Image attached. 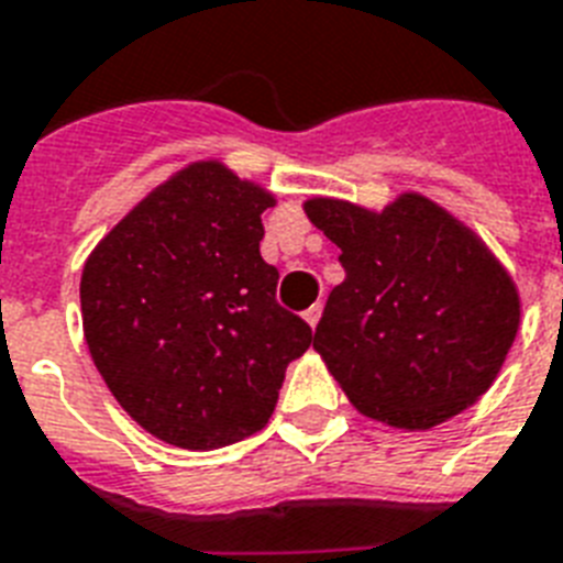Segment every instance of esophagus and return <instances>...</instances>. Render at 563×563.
I'll return each instance as SVG.
<instances>
[{"mask_svg": "<svg viewBox=\"0 0 563 563\" xmlns=\"http://www.w3.org/2000/svg\"><path fill=\"white\" fill-rule=\"evenodd\" d=\"M303 318H307L309 327H316L318 321H321V303H312V307H309L307 312H303Z\"/></svg>", "mask_w": 563, "mask_h": 563, "instance_id": "34e87169", "label": "esophagus"}]
</instances>
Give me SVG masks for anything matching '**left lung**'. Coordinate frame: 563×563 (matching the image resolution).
Wrapping results in <instances>:
<instances>
[{
	"mask_svg": "<svg viewBox=\"0 0 563 563\" xmlns=\"http://www.w3.org/2000/svg\"><path fill=\"white\" fill-rule=\"evenodd\" d=\"M303 210L342 247L316 351L353 406L429 429L479 400L520 327L515 280L485 242L415 192L383 212L335 198Z\"/></svg>",
	"mask_w": 563,
	"mask_h": 563,
	"instance_id": "left-lung-1",
	"label": "left lung"
}]
</instances>
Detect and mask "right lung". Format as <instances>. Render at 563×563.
I'll return each instance as SVG.
<instances>
[{"label":"right lung","instance_id":"right-lung-1","mask_svg":"<svg viewBox=\"0 0 563 563\" xmlns=\"http://www.w3.org/2000/svg\"><path fill=\"white\" fill-rule=\"evenodd\" d=\"M274 195L192 163L101 239L81 274L87 347L131 418L184 450L268 423L286 365L312 344L260 256Z\"/></svg>","mask_w":563,"mask_h":563}]
</instances>
